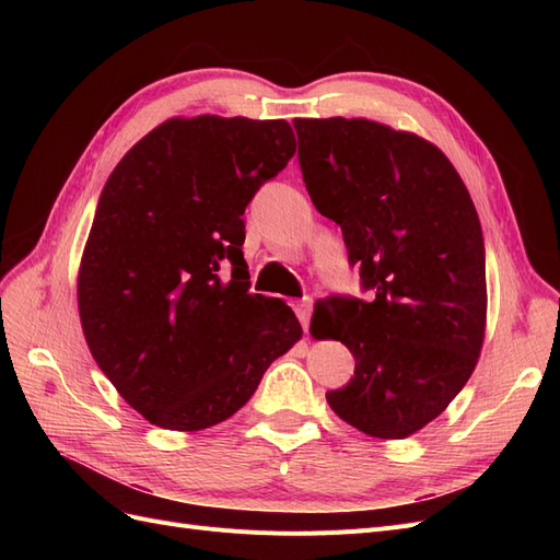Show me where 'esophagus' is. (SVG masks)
I'll return each mask as SVG.
<instances>
[{
	"instance_id": "1",
	"label": "esophagus",
	"mask_w": 560,
	"mask_h": 560,
	"mask_svg": "<svg viewBox=\"0 0 560 560\" xmlns=\"http://www.w3.org/2000/svg\"><path fill=\"white\" fill-rule=\"evenodd\" d=\"M294 313H296V317L301 319L303 331H308V327H311V315H313V301H311V296L296 301V303H294Z\"/></svg>"
}]
</instances>
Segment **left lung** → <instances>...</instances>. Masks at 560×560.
<instances>
[{
  "mask_svg": "<svg viewBox=\"0 0 560 560\" xmlns=\"http://www.w3.org/2000/svg\"><path fill=\"white\" fill-rule=\"evenodd\" d=\"M299 165L319 214L341 226L371 299L317 301L311 331L346 343L348 385L334 413L378 439H404L469 381L486 329L479 214L451 161L413 132L366 118H296Z\"/></svg>",
  "mask_w": 560,
  "mask_h": 560,
  "instance_id": "8db88e82",
  "label": "left lung"
}]
</instances>
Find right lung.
I'll use <instances>...</instances> for the list:
<instances>
[{
  "label": "right lung",
  "mask_w": 560,
  "mask_h": 560,
  "mask_svg": "<svg viewBox=\"0 0 560 560\" xmlns=\"http://www.w3.org/2000/svg\"><path fill=\"white\" fill-rule=\"evenodd\" d=\"M296 151L287 121L171 118L114 167L79 268L91 354L135 411L196 432L243 409L301 338L280 299L249 294L245 208Z\"/></svg>",
  "instance_id": "1"
}]
</instances>
